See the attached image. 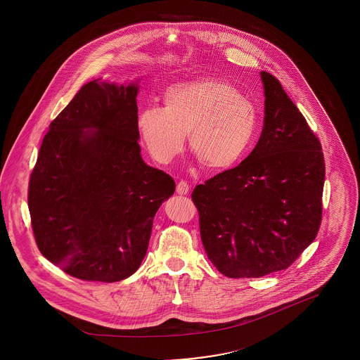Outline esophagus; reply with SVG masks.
<instances>
[{"label":"esophagus","mask_w":360,"mask_h":360,"mask_svg":"<svg viewBox=\"0 0 360 360\" xmlns=\"http://www.w3.org/2000/svg\"><path fill=\"white\" fill-rule=\"evenodd\" d=\"M188 182L186 181H179L178 184H176V193L178 194H181V195H186L188 193Z\"/></svg>","instance_id":"esophagus-1"}]
</instances>
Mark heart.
Segmentation results:
<instances>
[{"instance_id":"b5f03b06","label":"heart","mask_w":360,"mask_h":360,"mask_svg":"<svg viewBox=\"0 0 360 360\" xmlns=\"http://www.w3.org/2000/svg\"><path fill=\"white\" fill-rule=\"evenodd\" d=\"M163 103L165 108H146L137 116L141 141L159 163L181 154L188 134V147L202 167L226 170L248 154L260 132L257 105L226 79L170 86Z\"/></svg>"}]
</instances>
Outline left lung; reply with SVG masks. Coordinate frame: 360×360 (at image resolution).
<instances>
[{"label": "left lung", "instance_id": "obj_1", "mask_svg": "<svg viewBox=\"0 0 360 360\" xmlns=\"http://www.w3.org/2000/svg\"><path fill=\"white\" fill-rule=\"evenodd\" d=\"M260 77L266 100L255 148L191 193L206 255L228 278L288 269L316 239L323 216L321 143L274 75Z\"/></svg>", "mask_w": 360, "mask_h": 360}]
</instances>
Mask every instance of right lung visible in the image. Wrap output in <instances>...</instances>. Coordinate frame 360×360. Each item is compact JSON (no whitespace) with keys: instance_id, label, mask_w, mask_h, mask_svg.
Returning <instances> with one entry per match:
<instances>
[{"instance_id":"obj_1","label":"right lung","mask_w":360,"mask_h":360,"mask_svg":"<svg viewBox=\"0 0 360 360\" xmlns=\"http://www.w3.org/2000/svg\"><path fill=\"white\" fill-rule=\"evenodd\" d=\"M137 86L91 81L50 124L31 172L28 207L39 251L89 282H117L146 257L169 174L144 163Z\"/></svg>"}]
</instances>
